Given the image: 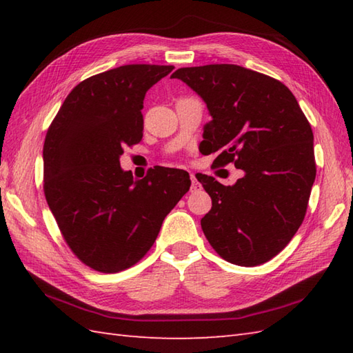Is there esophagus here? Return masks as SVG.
Wrapping results in <instances>:
<instances>
[{
  "instance_id": "34e87169",
  "label": "esophagus",
  "mask_w": 353,
  "mask_h": 353,
  "mask_svg": "<svg viewBox=\"0 0 353 353\" xmlns=\"http://www.w3.org/2000/svg\"><path fill=\"white\" fill-rule=\"evenodd\" d=\"M200 188H201V185L199 183L196 176L191 174V191H199Z\"/></svg>"
}]
</instances>
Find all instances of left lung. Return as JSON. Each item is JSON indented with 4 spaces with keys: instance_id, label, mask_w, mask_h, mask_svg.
I'll use <instances>...</instances> for the list:
<instances>
[{
    "instance_id": "1",
    "label": "left lung",
    "mask_w": 353,
    "mask_h": 353,
    "mask_svg": "<svg viewBox=\"0 0 353 353\" xmlns=\"http://www.w3.org/2000/svg\"><path fill=\"white\" fill-rule=\"evenodd\" d=\"M205 100L203 154L215 167L244 170L235 185L197 181L212 199L201 229L212 249L235 265L264 264L283 250L305 219L316 181L314 134L290 89L265 74L230 63L179 68Z\"/></svg>"
}]
</instances>
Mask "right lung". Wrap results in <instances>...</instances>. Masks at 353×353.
I'll return each instance as SVG.
<instances>
[{
  "mask_svg": "<svg viewBox=\"0 0 353 353\" xmlns=\"http://www.w3.org/2000/svg\"><path fill=\"white\" fill-rule=\"evenodd\" d=\"M172 65H124L72 89L43 142V194L71 252L95 272L118 273L145 256L186 192L183 170L157 167L133 181L119 167L142 139L145 92Z\"/></svg>",
  "mask_w": 353,
  "mask_h": 353,
  "instance_id": "obj_1",
  "label": "right lung"
}]
</instances>
